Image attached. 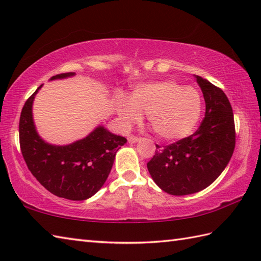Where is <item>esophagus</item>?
I'll use <instances>...</instances> for the list:
<instances>
[{"instance_id":"34e87169","label":"esophagus","mask_w":261,"mask_h":261,"mask_svg":"<svg viewBox=\"0 0 261 261\" xmlns=\"http://www.w3.org/2000/svg\"><path fill=\"white\" fill-rule=\"evenodd\" d=\"M127 140H129V142H130V144H136V142H138V141H140V138H138V137H135V136H130L129 138H127Z\"/></svg>"}]
</instances>
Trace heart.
<instances>
[{"label":"heart","mask_w":261,"mask_h":261,"mask_svg":"<svg viewBox=\"0 0 261 261\" xmlns=\"http://www.w3.org/2000/svg\"><path fill=\"white\" fill-rule=\"evenodd\" d=\"M202 111V97L193 87L174 81H160L137 86L131 100L120 97L117 113L125 126L147 119L156 135L165 141H177L196 129Z\"/></svg>","instance_id":"heart-1"}]
</instances>
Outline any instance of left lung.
Wrapping results in <instances>:
<instances>
[{"mask_svg": "<svg viewBox=\"0 0 261 261\" xmlns=\"http://www.w3.org/2000/svg\"><path fill=\"white\" fill-rule=\"evenodd\" d=\"M206 103L205 119L195 134L165 147L156 145L147 163L152 180L173 196L209 187L225 170L236 147L232 106L222 89L195 75Z\"/></svg>", "mask_w": 261, "mask_h": 261, "instance_id": "8db88e82", "label": "left lung"}]
</instances>
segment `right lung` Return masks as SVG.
<instances>
[{
    "label": "right lung",
    "mask_w": 261,
    "mask_h": 261,
    "mask_svg": "<svg viewBox=\"0 0 261 261\" xmlns=\"http://www.w3.org/2000/svg\"><path fill=\"white\" fill-rule=\"evenodd\" d=\"M74 72L53 75L49 80L65 79ZM37 90L24 103L19 122L20 148L29 171L53 195L69 200H86L104 186L124 137L98 125L72 144L60 146L46 142L38 135L33 117Z\"/></svg>",
    "instance_id": "right-lung-1"
}]
</instances>
